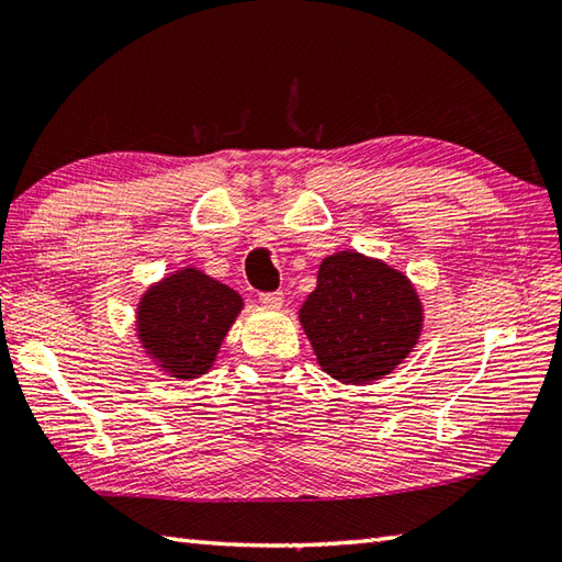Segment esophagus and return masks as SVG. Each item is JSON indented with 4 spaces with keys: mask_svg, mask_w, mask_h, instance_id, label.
Listing matches in <instances>:
<instances>
[{
    "mask_svg": "<svg viewBox=\"0 0 562 562\" xmlns=\"http://www.w3.org/2000/svg\"><path fill=\"white\" fill-rule=\"evenodd\" d=\"M260 302L270 306V310H280L282 302H284V292H260Z\"/></svg>",
    "mask_w": 562,
    "mask_h": 562,
    "instance_id": "34e87169",
    "label": "esophagus"
}]
</instances>
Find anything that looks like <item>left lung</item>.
I'll use <instances>...</instances> for the list:
<instances>
[{
	"mask_svg": "<svg viewBox=\"0 0 562 562\" xmlns=\"http://www.w3.org/2000/svg\"><path fill=\"white\" fill-rule=\"evenodd\" d=\"M422 302L402 272L360 252H336L318 268L300 322L318 366L340 382L368 384L409 356L422 334Z\"/></svg>",
	"mask_w": 562,
	"mask_h": 562,
	"instance_id": "obj_1",
	"label": "left lung"
}]
</instances>
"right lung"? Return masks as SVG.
Segmentation results:
<instances>
[{
  "label": "right lung",
  "instance_id": "add662e5",
  "mask_svg": "<svg viewBox=\"0 0 562 562\" xmlns=\"http://www.w3.org/2000/svg\"><path fill=\"white\" fill-rule=\"evenodd\" d=\"M240 306L238 292L200 270L184 268L143 296L138 336L172 378H200L212 368Z\"/></svg>",
  "mask_w": 562,
  "mask_h": 562
}]
</instances>
